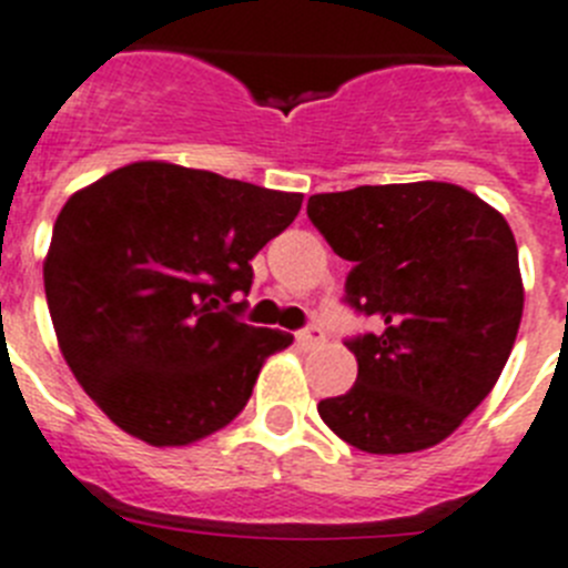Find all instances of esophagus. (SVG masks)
<instances>
[{"label":"esophagus","mask_w":568,"mask_h":568,"mask_svg":"<svg viewBox=\"0 0 568 568\" xmlns=\"http://www.w3.org/2000/svg\"><path fill=\"white\" fill-rule=\"evenodd\" d=\"M295 338H298V344H302L304 351H316V347H322L324 344V331L322 327H316V324H310V327H304Z\"/></svg>","instance_id":"1"}]
</instances>
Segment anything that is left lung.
<instances>
[{
	"instance_id": "left-lung-1",
	"label": "left lung",
	"mask_w": 568,
	"mask_h": 568,
	"mask_svg": "<svg viewBox=\"0 0 568 568\" xmlns=\"http://www.w3.org/2000/svg\"><path fill=\"white\" fill-rule=\"evenodd\" d=\"M307 215L353 261L347 304L379 322L347 342L358 376L318 402V416L367 454L434 448L491 394L515 347V232L483 197L443 181L324 192Z\"/></svg>"
}]
</instances>
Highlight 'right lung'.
<instances>
[{
    "instance_id": "1",
    "label": "right lung",
    "mask_w": 568,
    "mask_h": 568,
    "mask_svg": "<svg viewBox=\"0 0 568 568\" xmlns=\"http://www.w3.org/2000/svg\"><path fill=\"white\" fill-rule=\"evenodd\" d=\"M304 195L140 160L68 197L42 278L53 333L97 408L154 448L230 425L293 336L237 322L252 264Z\"/></svg>"
}]
</instances>
